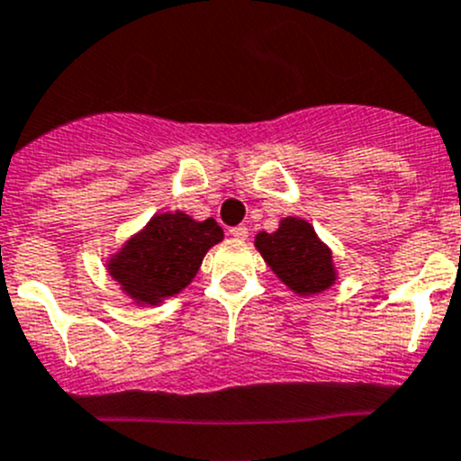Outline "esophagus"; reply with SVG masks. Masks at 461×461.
Listing matches in <instances>:
<instances>
[{"label":"esophagus","instance_id":"1","mask_svg":"<svg viewBox=\"0 0 461 461\" xmlns=\"http://www.w3.org/2000/svg\"><path fill=\"white\" fill-rule=\"evenodd\" d=\"M230 234L234 236V239H239V240H245V239H248V227H245V225L231 227V230H230Z\"/></svg>","mask_w":461,"mask_h":461}]
</instances>
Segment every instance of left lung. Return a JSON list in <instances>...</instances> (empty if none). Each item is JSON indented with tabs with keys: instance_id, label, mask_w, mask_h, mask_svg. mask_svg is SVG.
Masks as SVG:
<instances>
[{
	"instance_id": "left-lung-1",
	"label": "left lung",
	"mask_w": 461,
	"mask_h": 461,
	"mask_svg": "<svg viewBox=\"0 0 461 461\" xmlns=\"http://www.w3.org/2000/svg\"><path fill=\"white\" fill-rule=\"evenodd\" d=\"M254 245L276 276L297 294H315L333 285L335 267L330 249L317 239L311 222L284 218L279 230L258 231Z\"/></svg>"
}]
</instances>
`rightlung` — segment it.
<instances>
[{
    "instance_id": "right-lung-1",
    "label": "right lung",
    "mask_w": 461,
    "mask_h": 461,
    "mask_svg": "<svg viewBox=\"0 0 461 461\" xmlns=\"http://www.w3.org/2000/svg\"><path fill=\"white\" fill-rule=\"evenodd\" d=\"M221 240L213 218L198 222L182 212L158 213L110 258L107 270L137 303L155 306L186 288L207 249Z\"/></svg>"
}]
</instances>
